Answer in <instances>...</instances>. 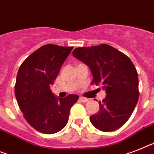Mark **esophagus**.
<instances>
[{"instance_id": "esophagus-1", "label": "esophagus", "mask_w": 154, "mask_h": 154, "mask_svg": "<svg viewBox=\"0 0 154 154\" xmlns=\"http://www.w3.org/2000/svg\"><path fill=\"white\" fill-rule=\"evenodd\" d=\"M79 101H81L82 102H86V101H88V99L87 98H85V97H79Z\"/></svg>"}]
</instances>
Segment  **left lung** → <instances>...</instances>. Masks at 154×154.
Segmentation results:
<instances>
[{
	"label": "left lung",
	"mask_w": 154,
	"mask_h": 154,
	"mask_svg": "<svg viewBox=\"0 0 154 154\" xmlns=\"http://www.w3.org/2000/svg\"><path fill=\"white\" fill-rule=\"evenodd\" d=\"M73 56L90 67L92 84L101 85L106 92L100 110L90 120L101 131H113L128 121L138 100L137 70L124 53L107 44L79 47Z\"/></svg>",
	"instance_id": "left-lung-1"
}]
</instances>
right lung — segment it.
Masks as SVG:
<instances>
[{"label": "right lung", "instance_id": "obj_1", "mask_svg": "<svg viewBox=\"0 0 154 154\" xmlns=\"http://www.w3.org/2000/svg\"><path fill=\"white\" fill-rule=\"evenodd\" d=\"M73 47L48 44L30 54L20 65L16 76L15 95L24 118L43 134L61 131L68 121L70 109L79 96L56 97L50 85Z\"/></svg>", "mask_w": 154, "mask_h": 154}]
</instances>
